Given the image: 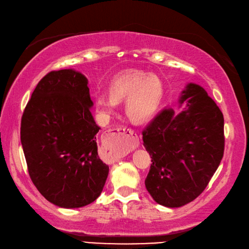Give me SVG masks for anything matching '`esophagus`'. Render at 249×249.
<instances>
[{
  "mask_svg": "<svg viewBox=\"0 0 249 249\" xmlns=\"http://www.w3.org/2000/svg\"><path fill=\"white\" fill-rule=\"evenodd\" d=\"M139 144L137 134L131 127L118 126L111 130L103 143L104 153L111 163L117 162L126 153L135 149Z\"/></svg>",
  "mask_w": 249,
  "mask_h": 249,
  "instance_id": "34e87169",
  "label": "esophagus"
}]
</instances>
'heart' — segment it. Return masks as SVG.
Here are the masks:
<instances>
[{
	"instance_id": "1",
	"label": "heart",
	"mask_w": 249,
	"mask_h": 249,
	"mask_svg": "<svg viewBox=\"0 0 249 249\" xmlns=\"http://www.w3.org/2000/svg\"><path fill=\"white\" fill-rule=\"evenodd\" d=\"M110 96L97 95L96 108L102 115L109 116L117 108L118 102L125 101V113L135 123L152 119L160 107L164 95L163 83L159 77L148 72L131 70L119 73L112 80Z\"/></svg>"
}]
</instances>
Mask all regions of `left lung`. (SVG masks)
<instances>
[{"mask_svg": "<svg viewBox=\"0 0 249 249\" xmlns=\"http://www.w3.org/2000/svg\"><path fill=\"white\" fill-rule=\"evenodd\" d=\"M178 114L164 109L142 132L152 158L145 187L156 202L178 208L206 189L224 152V119L201 86L190 83L182 91Z\"/></svg>", "mask_w": 249, "mask_h": 249, "instance_id": "obj_1", "label": "left lung"}]
</instances>
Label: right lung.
<instances>
[{
  "mask_svg": "<svg viewBox=\"0 0 249 249\" xmlns=\"http://www.w3.org/2000/svg\"><path fill=\"white\" fill-rule=\"evenodd\" d=\"M88 80L73 70L54 71L37 84L21 116L20 141L29 176L54 205L81 208L103 191L109 166L97 154Z\"/></svg>",
  "mask_w": 249,
  "mask_h": 249,
  "instance_id": "1",
  "label": "right lung"
}]
</instances>
